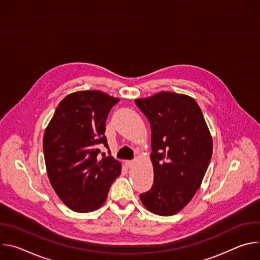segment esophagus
<instances>
[{
  "label": "esophagus",
  "instance_id": "34e87169",
  "mask_svg": "<svg viewBox=\"0 0 260 260\" xmlns=\"http://www.w3.org/2000/svg\"><path fill=\"white\" fill-rule=\"evenodd\" d=\"M134 164H135V161H134V160H126V161L124 162V165H125L127 168L133 167V166H134Z\"/></svg>",
  "mask_w": 260,
  "mask_h": 260
}]
</instances>
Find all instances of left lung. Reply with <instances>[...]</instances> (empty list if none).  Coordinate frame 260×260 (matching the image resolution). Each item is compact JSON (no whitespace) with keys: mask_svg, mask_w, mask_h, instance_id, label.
Segmentation results:
<instances>
[{"mask_svg":"<svg viewBox=\"0 0 260 260\" xmlns=\"http://www.w3.org/2000/svg\"><path fill=\"white\" fill-rule=\"evenodd\" d=\"M135 103L151 126L154 172L151 189L140 199L150 212L171 216L200 188L212 157V137L191 96L161 91Z\"/></svg>","mask_w":260,"mask_h":260,"instance_id":"1","label":"left lung"}]
</instances>
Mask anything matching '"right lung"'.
Wrapping results in <instances>:
<instances>
[{"mask_svg": "<svg viewBox=\"0 0 260 260\" xmlns=\"http://www.w3.org/2000/svg\"><path fill=\"white\" fill-rule=\"evenodd\" d=\"M119 99L100 90L68 94L45 129L43 151L50 184L71 210L87 213L106 202L121 164L110 154L99 159V145L109 149L106 120Z\"/></svg>", "mask_w": 260, "mask_h": 260, "instance_id": "1", "label": "right lung"}]
</instances>
